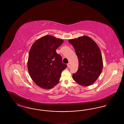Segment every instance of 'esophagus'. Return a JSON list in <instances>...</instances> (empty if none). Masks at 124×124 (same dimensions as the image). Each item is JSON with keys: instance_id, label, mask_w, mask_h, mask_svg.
<instances>
[{"instance_id": "obj_1", "label": "esophagus", "mask_w": 124, "mask_h": 124, "mask_svg": "<svg viewBox=\"0 0 124 124\" xmlns=\"http://www.w3.org/2000/svg\"><path fill=\"white\" fill-rule=\"evenodd\" d=\"M70 66H71V64H70V63H68V64H67V67H68V68H69V67H70Z\"/></svg>"}]
</instances>
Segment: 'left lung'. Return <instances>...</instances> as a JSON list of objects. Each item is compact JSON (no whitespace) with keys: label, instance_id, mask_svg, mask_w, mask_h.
I'll use <instances>...</instances> for the list:
<instances>
[{"label":"left lung","instance_id":"1","mask_svg":"<svg viewBox=\"0 0 124 124\" xmlns=\"http://www.w3.org/2000/svg\"><path fill=\"white\" fill-rule=\"evenodd\" d=\"M78 59V68L73 74V80L81 85L87 86L98 79L103 69V59L100 49L96 42L86 36L71 39Z\"/></svg>","mask_w":124,"mask_h":124}]
</instances>
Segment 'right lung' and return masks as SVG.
Returning a JSON list of instances; mask_svg holds the SVG:
<instances>
[{
  "label": "right lung",
  "instance_id": "add662e5",
  "mask_svg": "<svg viewBox=\"0 0 124 124\" xmlns=\"http://www.w3.org/2000/svg\"><path fill=\"white\" fill-rule=\"evenodd\" d=\"M64 41L51 35L37 40L30 49L27 67L33 81L42 88H53L59 82L62 71L67 67L56 49Z\"/></svg>",
  "mask_w": 124,
  "mask_h": 124
}]
</instances>
